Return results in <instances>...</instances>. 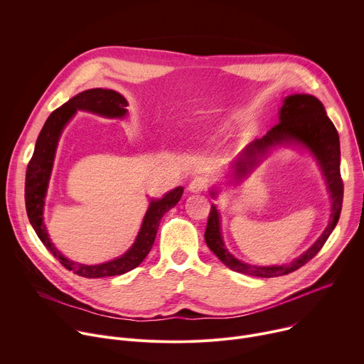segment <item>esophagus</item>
Returning a JSON list of instances; mask_svg holds the SVG:
<instances>
[{"label":"esophagus","instance_id":"1","mask_svg":"<svg viewBox=\"0 0 364 364\" xmlns=\"http://www.w3.org/2000/svg\"><path fill=\"white\" fill-rule=\"evenodd\" d=\"M207 187H209V181H207L205 177H201V176H196L190 184H188V190L193 191V193H201V191H205Z\"/></svg>","mask_w":364,"mask_h":364}]
</instances>
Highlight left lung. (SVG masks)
Listing matches in <instances>:
<instances>
[{
	"label": "left lung",
	"mask_w": 364,
	"mask_h": 364,
	"mask_svg": "<svg viewBox=\"0 0 364 364\" xmlns=\"http://www.w3.org/2000/svg\"><path fill=\"white\" fill-rule=\"evenodd\" d=\"M291 141L299 142L309 148L321 166L333 201L330 223L326 228L324 233L320 236V239L289 265L250 267L237 261L225 247L220 236L219 213L216 207L212 205L204 239L210 250L232 271L259 278L288 275L304 267L321 250L340 219L343 204V178L340 174V139L334 124L326 114L323 103L316 96L291 95L285 97L279 112V122L272 127L262 139H257L250 144L242 154V159L235 163L236 180L246 176L253 168V166H256L257 157L264 154L268 146ZM212 194L215 196V193Z\"/></svg>",
	"instance_id": "8db88e82"
}]
</instances>
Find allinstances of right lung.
Segmentation results:
<instances>
[{
	"label": "right lung",
	"instance_id": "obj_1",
	"mask_svg": "<svg viewBox=\"0 0 364 364\" xmlns=\"http://www.w3.org/2000/svg\"><path fill=\"white\" fill-rule=\"evenodd\" d=\"M128 103L124 96L118 92L111 89H89L85 90L70 100H68L65 105L58 108L50 114L47 118L41 132L38 134L36 148L33 152V157L28 161L27 171H26V209L28 220L36 230L38 239L47 247V250L53 255L59 262L73 274L85 278H103V277H115L122 275L128 271L136 268L151 250L155 235H157L160 220L166 212H168L171 207H174L183 194V187H177L167 193L160 200H152L149 204V209L144 218L141 230L136 236L134 246L121 257L114 259L111 262L102 264V265H80L69 261L65 257L55 246L50 242L46 226L43 223V205H44V196L47 191V184L53 167L55 160V151L63 127L68 121L75 115L77 109L89 111L97 115L109 117V118H122L127 114Z\"/></svg>",
	"mask_w": 364,
	"mask_h": 364
}]
</instances>
